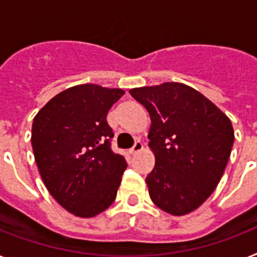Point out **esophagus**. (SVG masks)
<instances>
[{
  "instance_id": "1",
  "label": "esophagus",
  "mask_w": 257,
  "mask_h": 257,
  "mask_svg": "<svg viewBox=\"0 0 257 257\" xmlns=\"http://www.w3.org/2000/svg\"><path fill=\"white\" fill-rule=\"evenodd\" d=\"M143 149H144V144L141 143V140H137V141L135 143V145H133V148L129 150V152H131L132 154H135V153H137V152H140V150H143Z\"/></svg>"
}]
</instances>
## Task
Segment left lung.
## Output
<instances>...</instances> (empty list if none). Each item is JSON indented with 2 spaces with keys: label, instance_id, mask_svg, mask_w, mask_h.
Masks as SVG:
<instances>
[{
  "label": "left lung",
  "instance_id": "1",
  "mask_svg": "<svg viewBox=\"0 0 257 257\" xmlns=\"http://www.w3.org/2000/svg\"><path fill=\"white\" fill-rule=\"evenodd\" d=\"M129 93L150 114L149 148L156 165L147 185L162 211L182 216L216 189L230 158L233 128L226 113L190 85L168 81Z\"/></svg>",
  "mask_w": 257,
  "mask_h": 257
}]
</instances>
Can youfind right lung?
Here are the masks:
<instances>
[{
    "mask_svg": "<svg viewBox=\"0 0 257 257\" xmlns=\"http://www.w3.org/2000/svg\"><path fill=\"white\" fill-rule=\"evenodd\" d=\"M124 91L79 84L58 93L33 121L31 145L39 174L58 203L92 218L113 203L126 161L110 149L107 113Z\"/></svg>",
    "mask_w": 257,
    "mask_h": 257,
    "instance_id": "1",
    "label": "right lung"
}]
</instances>
